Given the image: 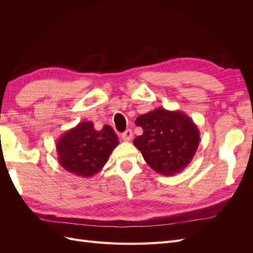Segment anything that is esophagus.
I'll list each match as a JSON object with an SVG mask.
<instances>
[{"label":"esophagus","mask_w":253,"mask_h":253,"mask_svg":"<svg viewBox=\"0 0 253 253\" xmlns=\"http://www.w3.org/2000/svg\"><path fill=\"white\" fill-rule=\"evenodd\" d=\"M121 138L124 139L125 141H129L131 140L132 138H133V132H132V129H126V131L125 132V133H122V135H121Z\"/></svg>","instance_id":"1"}]
</instances>
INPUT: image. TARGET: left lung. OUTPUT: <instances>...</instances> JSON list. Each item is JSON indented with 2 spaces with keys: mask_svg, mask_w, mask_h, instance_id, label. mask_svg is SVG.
Listing matches in <instances>:
<instances>
[{
  "mask_svg": "<svg viewBox=\"0 0 253 253\" xmlns=\"http://www.w3.org/2000/svg\"><path fill=\"white\" fill-rule=\"evenodd\" d=\"M135 125L141 126L143 133L134 139V145L157 173H180L193 159L200 144V131L185 113L159 108L140 115Z\"/></svg>",
  "mask_w": 253,
  "mask_h": 253,
  "instance_id": "1",
  "label": "left lung"
}]
</instances>
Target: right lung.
I'll use <instances>...</instances> for the list:
<instances>
[{
    "instance_id": "1",
    "label": "right lung",
    "mask_w": 253,
    "mask_h": 253,
    "mask_svg": "<svg viewBox=\"0 0 253 253\" xmlns=\"http://www.w3.org/2000/svg\"><path fill=\"white\" fill-rule=\"evenodd\" d=\"M118 143V136L110 126L97 131L93 122L83 121L58 139V162L67 172L91 177L102 170Z\"/></svg>"
}]
</instances>
